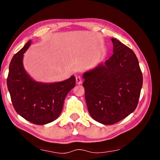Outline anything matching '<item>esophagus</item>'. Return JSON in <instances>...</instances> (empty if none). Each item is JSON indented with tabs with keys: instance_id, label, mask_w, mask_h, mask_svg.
<instances>
[{
	"instance_id": "1",
	"label": "esophagus",
	"mask_w": 160,
	"mask_h": 160,
	"mask_svg": "<svg viewBox=\"0 0 160 160\" xmlns=\"http://www.w3.org/2000/svg\"><path fill=\"white\" fill-rule=\"evenodd\" d=\"M75 80H76V84H77V85H80V84L82 82V78H81L80 76H76V78H75Z\"/></svg>"
}]
</instances>
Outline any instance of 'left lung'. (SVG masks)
I'll return each instance as SVG.
<instances>
[{
	"mask_svg": "<svg viewBox=\"0 0 160 160\" xmlns=\"http://www.w3.org/2000/svg\"><path fill=\"white\" fill-rule=\"evenodd\" d=\"M113 53L83 75L88 112L93 119L112 125L134 112L138 104L142 75L135 53L116 39H112Z\"/></svg>",
	"mask_w": 160,
	"mask_h": 160,
	"instance_id": "8db88e82",
	"label": "left lung"
}]
</instances>
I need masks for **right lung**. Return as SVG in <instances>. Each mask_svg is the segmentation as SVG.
Listing matches in <instances>:
<instances>
[{"mask_svg":"<svg viewBox=\"0 0 160 160\" xmlns=\"http://www.w3.org/2000/svg\"><path fill=\"white\" fill-rule=\"evenodd\" d=\"M31 41L13 56L7 78L13 107L18 114L37 125L51 123L62 112L67 94L75 85V78L63 82L45 84L35 82L23 68V54Z\"/></svg>","mask_w":160,"mask_h":160,"instance_id":"right-lung-1","label":"right lung"}]
</instances>
